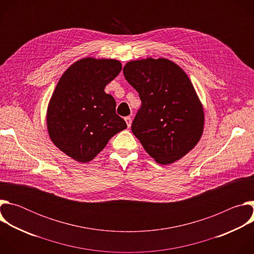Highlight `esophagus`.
<instances>
[{"label": "esophagus", "mask_w": 254, "mask_h": 254, "mask_svg": "<svg viewBox=\"0 0 254 254\" xmlns=\"http://www.w3.org/2000/svg\"><path fill=\"white\" fill-rule=\"evenodd\" d=\"M125 121H126L127 127H129L131 126V118L130 117H127V118H125Z\"/></svg>", "instance_id": "esophagus-1"}]
</instances>
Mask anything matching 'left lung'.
Masks as SVG:
<instances>
[{"label": "left lung", "mask_w": 254, "mask_h": 254, "mask_svg": "<svg viewBox=\"0 0 254 254\" xmlns=\"http://www.w3.org/2000/svg\"><path fill=\"white\" fill-rule=\"evenodd\" d=\"M124 75L141 101L131 131L143 149L162 165L184 157L202 135L204 112L183 69L165 58H148L127 62Z\"/></svg>", "instance_id": "1"}]
</instances>
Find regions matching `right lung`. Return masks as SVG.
Masks as SVG:
<instances>
[{
    "label": "right lung",
    "instance_id": "add662e5",
    "mask_svg": "<svg viewBox=\"0 0 254 254\" xmlns=\"http://www.w3.org/2000/svg\"><path fill=\"white\" fill-rule=\"evenodd\" d=\"M122 70L115 59L84 58L59 79L47 112V127L55 146L73 160L91 161L115 134L127 128L116 113V100L104 92Z\"/></svg>",
    "mask_w": 254,
    "mask_h": 254
}]
</instances>
